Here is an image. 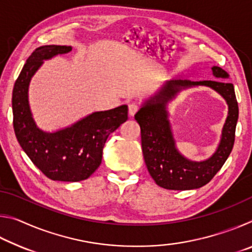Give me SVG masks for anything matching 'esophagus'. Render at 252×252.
<instances>
[{
	"label": "esophagus",
	"instance_id": "obj_1",
	"mask_svg": "<svg viewBox=\"0 0 252 252\" xmlns=\"http://www.w3.org/2000/svg\"><path fill=\"white\" fill-rule=\"evenodd\" d=\"M127 111H129V116L133 117L139 111V104L135 103V102H131V103H129V106H127Z\"/></svg>",
	"mask_w": 252,
	"mask_h": 252
}]
</instances>
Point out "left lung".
<instances>
[{"mask_svg": "<svg viewBox=\"0 0 252 252\" xmlns=\"http://www.w3.org/2000/svg\"><path fill=\"white\" fill-rule=\"evenodd\" d=\"M212 74L219 80H170L142 103L134 119L141 129L144 162L153 180L168 190L198 189L211 180L231 152L239 116L238 102L232 83L225 82L229 74L219 66H212ZM208 86L218 92L227 102L228 116L221 131L220 142L211 157L193 161L181 155L169 125L167 104L181 91L194 86Z\"/></svg>", "mask_w": 252, "mask_h": 252, "instance_id": "left-lung-1", "label": "left lung"}]
</instances>
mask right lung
Segmentation results:
<instances>
[{
	"mask_svg": "<svg viewBox=\"0 0 252 252\" xmlns=\"http://www.w3.org/2000/svg\"><path fill=\"white\" fill-rule=\"evenodd\" d=\"M71 51L72 46L43 45L30 55L15 81L12 111L16 139L34 165L51 180L76 182L99 168L106 139L127 120V105L92 112L53 132L40 129L30 108V82L44 61Z\"/></svg>",
	"mask_w": 252,
	"mask_h": 252,
	"instance_id": "obj_1",
	"label": "right lung"
}]
</instances>
